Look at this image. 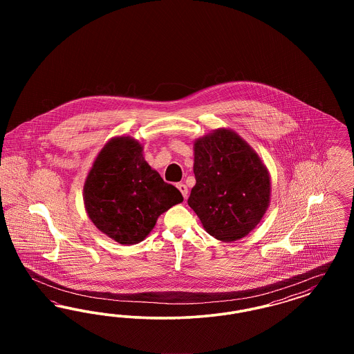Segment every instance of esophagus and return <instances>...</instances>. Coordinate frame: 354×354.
Segmentation results:
<instances>
[{
	"mask_svg": "<svg viewBox=\"0 0 354 354\" xmlns=\"http://www.w3.org/2000/svg\"><path fill=\"white\" fill-rule=\"evenodd\" d=\"M176 187L179 188V191L182 192V195H183V198L187 199V196H188V188H187V185H183V183H178Z\"/></svg>",
	"mask_w": 354,
	"mask_h": 354,
	"instance_id": "34e87169",
	"label": "esophagus"
}]
</instances>
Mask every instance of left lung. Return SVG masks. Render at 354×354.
Masks as SVG:
<instances>
[{"instance_id": "obj_1", "label": "left lung", "mask_w": 354, "mask_h": 354, "mask_svg": "<svg viewBox=\"0 0 354 354\" xmlns=\"http://www.w3.org/2000/svg\"><path fill=\"white\" fill-rule=\"evenodd\" d=\"M194 174L188 205L203 228L221 241L253 231L270 202V171L234 130L216 129L194 142Z\"/></svg>"}]
</instances>
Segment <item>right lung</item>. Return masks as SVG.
I'll use <instances>...</instances> for the list:
<instances>
[{"mask_svg": "<svg viewBox=\"0 0 354 354\" xmlns=\"http://www.w3.org/2000/svg\"><path fill=\"white\" fill-rule=\"evenodd\" d=\"M182 202L180 191L151 169L143 156V146L129 135L104 143L84 180L88 219L122 245L143 241L158 218Z\"/></svg>", "mask_w": 354, "mask_h": 354, "instance_id": "obj_1", "label": "right lung"}]
</instances>
